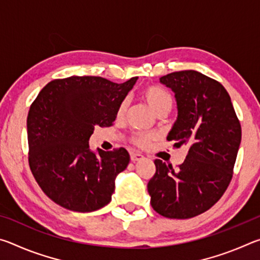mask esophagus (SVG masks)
Wrapping results in <instances>:
<instances>
[{
    "label": "esophagus",
    "mask_w": 260,
    "mask_h": 260,
    "mask_svg": "<svg viewBox=\"0 0 260 260\" xmlns=\"http://www.w3.org/2000/svg\"><path fill=\"white\" fill-rule=\"evenodd\" d=\"M141 159H143V156L141 155V153L131 152V160L132 161H138V160H141Z\"/></svg>",
    "instance_id": "esophagus-1"
}]
</instances>
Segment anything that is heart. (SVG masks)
I'll list each match as a JSON object with an SVG mask.
<instances>
[{
	"label": "heart",
	"mask_w": 260,
	"mask_h": 260,
	"mask_svg": "<svg viewBox=\"0 0 260 260\" xmlns=\"http://www.w3.org/2000/svg\"><path fill=\"white\" fill-rule=\"evenodd\" d=\"M142 96L146 102L148 103L149 107L156 114L160 112H170V110L172 109L173 100L166 90L161 89L159 87H148L142 91ZM127 105L128 102L126 100L122 101L119 104L117 110V116L122 117L127 110ZM152 136L144 134V133H134L132 135V142L139 147L147 146V143L151 140Z\"/></svg>",
	"instance_id": "1"
}]
</instances>
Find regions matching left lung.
Wrapping results in <instances>:
<instances>
[{
	"mask_svg": "<svg viewBox=\"0 0 260 260\" xmlns=\"http://www.w3.org/2000/svg\"><path fill=\"white\" fill-rule=\"evenodd\" d=\"M172 89L178 117L167 140L189 147L174 170L155 160L148 182L152 209L162 217L188 219L205 212L230 184L241 144V125L221 83L197 71L173 72L159 79Z\"/></svg>",
	"mask_w": 260,
	"mask_h": 260,
	"instance_id": "obj_1",
	"label": "left lung"
}]
</instances>
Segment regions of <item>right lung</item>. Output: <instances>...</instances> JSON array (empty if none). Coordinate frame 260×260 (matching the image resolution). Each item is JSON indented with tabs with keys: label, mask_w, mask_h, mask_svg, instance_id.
<instances>
[{
	"label": "right lung",
	"mask_w": 260,
	"mask_h": 260,
	"mask_svg": "<svg viewBox=\"0 0 260 260\" xmlns=\"http://www.w3.org/2000/svg\"><path fill=\"white\" fill-rule=\"evenodd\" d=\"M138 77L114 83L101 77L50 81L27 116L28 161L42 191L61 208L91 212L111 201L117 175L129 162L126 149L90 150L95 126L109 127Z\"/></svg>",
	"instance_id": "1"
}]
</instances>
